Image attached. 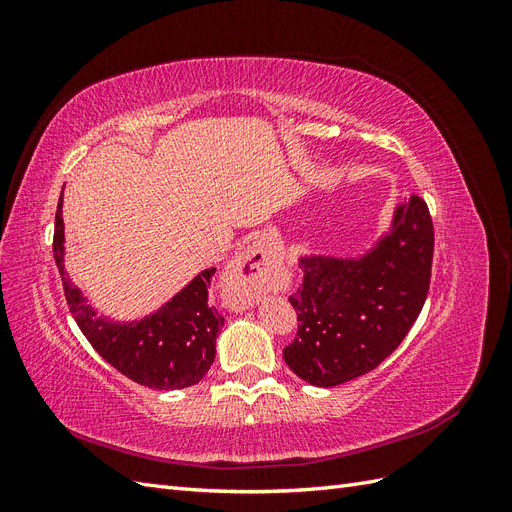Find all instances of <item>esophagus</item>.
Returning <instances> with one entry per match:
<instances>
[{
  "label": "esophagus",
  "instance_id": "obj_1",
  "mask_svg": "<svg viewBox=\"0 0 512 512\" xmlns=\"http://www.w3.org/2000/svg\"><path fill=\"white\" fill-rule=\"evenodd\" d=\"M280 275V254L265 241L247 245L230 262L226 275V303L235 312L250 307L262 292L275 286Z\"/></svg>",
  "mask_w": 512,
  "mask_h": 512
}]
</instances>
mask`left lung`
Listing matches in <instances>:
<instances>
[{"label": "left lung", "mask_w": 512, "mask_h": 512, "mask_svg": "<svg viewBox=\"0 0 512 512\" xmlns=\"http://www.w3.org/2000/svg\"><path fill=\"white\" fill-rule=\"evenodd\" d=\"M433 224L423 198L397 205L386 235L359 258L303 256L292 294L299 329L286 365L314 386H337L376 369L408 335L427 299Z\"/></svg>", "instance_id": "left-lung-1"}]
</instances>
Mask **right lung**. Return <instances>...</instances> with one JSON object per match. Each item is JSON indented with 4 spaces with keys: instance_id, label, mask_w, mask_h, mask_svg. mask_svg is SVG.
<instances>
[{
    "instance_id": "right-lung-1",
    "label": "right lung",
    "mask_w": 512,
    "mask_h": 512,
    "mask_svg": "<svg viewBox=\"0 0 512 512\" xmlns=\"http://www.w3.org/2000/svg\"><path fill=\"white\" fill-rule=\"evenodd\" d=\"M61 196L55 213L53 254L64 282L68 307L89 344L123 376L149 389H185L203 380L215 361V337L224 327L218 309L209 305L207 286L215 269L200 271L158 312L143 320L113 322L98 316L83 297L81 288L70 282L64 267Z\"/></svg>"
}]
</instances>
